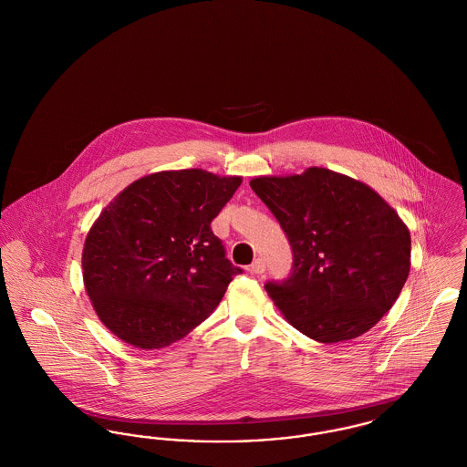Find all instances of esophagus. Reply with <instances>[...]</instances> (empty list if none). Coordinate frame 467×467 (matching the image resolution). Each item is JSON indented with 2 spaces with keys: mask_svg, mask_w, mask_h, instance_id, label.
<instances>
[{
  "mask_svg": "<svg viewBox=\"0 0 467 467\" xmlns=\"http://www.w3.org/2000/svg\"><path fill=\"white\" fill-rule=\"evenodd\" d=\"M248 271H250V273H254V275H263V273L266 271V263H265V259H255V261L252 263V266L248 267Z\"/></svg>",
  "mask_w": 467,
  "mask_h": 467,
  "instance_id": "1",
  "label": "esophagus"
}]
</instances>
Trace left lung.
Segmentation results:
<instances>
[{"label": "left lung", "instance_id": "1", "mask_svg": "<svg viewBox=\"0 0 467 467\" xmlns=\"http://www.w3.org/2000/svg\"><path fill=\"white\" fill-rule=\"evenodd\" d=\"M287 234L292 269L265 289L299 333L341 343L392 308L410 273L411 238L366 183L326 168L250 182Z\"/></svg>", "mask_w": 467, "mask_h": 467}]
</instances>
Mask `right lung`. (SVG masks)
Instances as JSON below:
<instances>
[{"label":"right lung","mask_w":467,"mask_h":467,"mask_svg":"<svg viewBox=\"0 0 467 467\" xmlns=\"http://www.w3.org/2000/svg\"><path fill=\"white\" fill-rule=\"evenodd\" d=\"M240 177L161 171L126 187L84 244V284L99 320L136 348H164L198 327L244 269L210 223Z\"/></svg>","instance_id":"right-lung-1"}]
</instances>
